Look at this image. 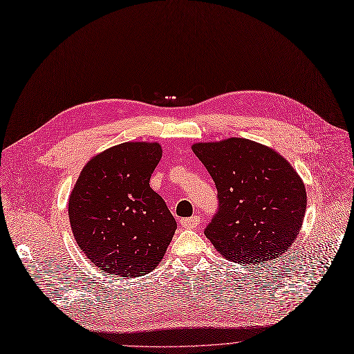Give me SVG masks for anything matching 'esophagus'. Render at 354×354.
<instances>
[{"label":"esophagus","mask_w":354,"mask_h":354,"mask_svg":"<svg viewBox=\"0 0 354 354\" xmlns=\"http://www.w3.org/2000/svg\"><path fill=\"white\" fill-rule=\"evenodd\" d=\"M180 225L187 227V230H196V227L200 225V218H198V216H192V218L182 219Z\"/></svg>","instance_id":"34e87169"}]
</instances>
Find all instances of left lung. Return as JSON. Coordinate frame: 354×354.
Listing matches in <instances>:
<instances>
[{"label": "left lung", "mask_w": 354, "mask_h": 354, "mask_svg": "<svg viewBox=\"0 0 354 354\" xmlns=\"http://www.w3.org/2000/svg\"><path fill=\"white\" fill-rule=\"evenodd\" d=\"M191 148L218 188L219 210L204 231L216 252L239 265L266 263L288 252L301 230L307 196L287 158L234 136Z\"/></svg>", "instance_id": "left-lung-1"}]
</instances>
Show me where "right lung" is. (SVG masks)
Listing matches in <instances>:
<instances>
[{
    "label": "right lung",
    "mask_w": 354,
    "mask_h": 354,
    "mask_svg": "<svg viewBox=\"0 0 354 354\" xmlns=\"http://www.w3.org/2000/svg\"><path fill=\"white\" fill-rule=\"evenodd\" d=\"M158 142H123L84 166L69 197L73 236L102 273L128 279L151 272L172 241L176 221L150 187Z\"/></svg>",
    "instance_id": "right-lung-1"
}]
</instances>
